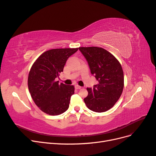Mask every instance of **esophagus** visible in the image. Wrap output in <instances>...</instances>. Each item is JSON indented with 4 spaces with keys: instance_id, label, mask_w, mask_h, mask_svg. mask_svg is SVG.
Listing matches in <instances>:
<instances>
[{
    "instance_id": "1",
    "label": "esophagus",
    "mask_w": 156,
    "mask_h": 156,
    "mask_svg": "<svg viewBox=\"0 0 156 156\" xmlns=\"http://www.w3.org/2000/svg\"><path fill=\"white\" fill-rule=\"evenodd\" d=\"M75 89H81V87H80L79 85H78V84H76V85L75 86Z\"/></svg>"
}]
</instances>
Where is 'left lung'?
<instances>
[{"label":"left lung","instance_id":"obj_1","mask_svg":"<svg viewBox=\"0 0 156 156\" xmlns=\"http://www.w3.org/2000/svg\"><path fill=\"white\" fill-rule=\"evenodd\" d=\"M79 49L98 81L93 88H87L88 94L84 99V103L89 109L96 112L109 110L119 100L124 89V72L120 63L101 48L81 47Z\"/></svg>","mask_w":156,"mask_h":156}]
</instances>
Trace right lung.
I'll return each instance as SVG.
<instances>
[{"label": "right lung", "instance_id": "obj_1", "mask_svg": "<svg viewBox=\"0 0 156 156\" xmlns=\"http://www.w3.org/2000/svg\"><path fill=\"white\" fill-rule=\"evenodd\" d=\"M78 48L53 49L42 53L32 64L28 87L35 104L46 114L59 115L68 110L73 85L56 81L66 62Z\"/></svg>", "mask_w": 156, "mask_h": 156}]
</instances>
